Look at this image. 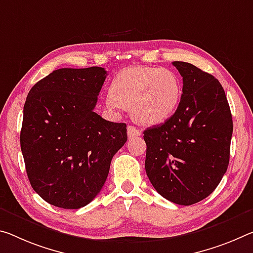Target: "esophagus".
Instances as JSON below:
<instances>
[{
  "label": "esophagus",
  "mask_w": 253,
  "mask_h": 253,
  "mask_svg": "<svg viewBox=\"0 0 253 253\" xmlns=\"http://www.w3.org/2000/svg\"><path fill=\"white\" fill-rule=\"evenodd\" d=\"M127 134H128V137H129V138L137 137V136L141 135V133H139V130L136 127H134V126H128L127 127Z\"/></svg>",
  "instance_id": "obj_1"
}]
</instances>
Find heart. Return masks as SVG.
<instances>
[{
    "label": "heart",
    "instance_id": "1",
    "mask_svg": "<svg viewBox=\"0 0 253 253\" xmlns=\"http://www.w3.org/2000/svg\"><path fill=\"white\" fill-rule=\"evenodd\" d=\"M106 98L110 109H131L141 125H159L179 106L181 86L178 76L168 69L135 66L120 72Z\"/></svg>",
    "mask_w": 253,
    "mask_h": 253
}]
</instances>
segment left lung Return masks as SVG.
Here are the masks:
<instances>
[{
  "label": "left lung",
  "mask_w": 253,
  "mask_h": 253,
  "mask_svg": "<svg viewBox=\"0 0 253 253\" xmlns=\"http://www.w3.org/2000/svg\"><path fill=\"white\" fill-rule=\"evenodd\" d=\"M182 76L177 110L162 125L144 130L145 170L155 190L189 206L208 197L230 161L233 122L217 79L186 62H173Z\"/></svg>",
  "instance_id": "1"
}]
</instances>
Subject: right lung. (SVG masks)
I'll return each mask as SVG.
<instances>
[{
    "mask_svg": "<svg viewBox=\"0 0 253 253\" xmlns=\"http://www.w3.org/2000/svg\"><path fill=\"white\" fill-rule=\"evenodd\" d=\"M106 78L98 66L59 69L28 93L20 145L31 187L50 205L78 210L92 202L127 141L126 124L93 110Z\"/></svg>",
    "mask_w": 253,
    "mask_h": 253,
    "instance_id": "obj_1",
    "label": "right lung"
}]
</instances>
